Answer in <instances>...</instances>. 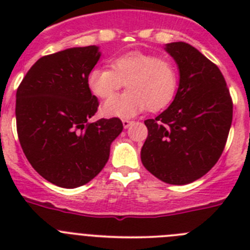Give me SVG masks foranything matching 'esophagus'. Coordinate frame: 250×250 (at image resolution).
<instances>
[{"label": "esophagus", "mask_w": 250, "mask_h": 250, "mask_svg": "<svg viewBox=\"0 0 250 250\" xmlns=\"http://www.w3.org/2000/svg\"><path fill=\"white\" fill-rule=\"evenodd\" d=\"M131 124H132L131 120H127V119H124V120H123V125H124V127H125V129H126V127H129Z\"/></svg>", "instance_id": "obj_1"}]
</instances>
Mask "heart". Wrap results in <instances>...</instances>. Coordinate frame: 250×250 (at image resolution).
Masks as SVG:
<instances>
[{"instance_id":"b5f03b06","label":"heart","mask_w":250,"mask_h":250,"mask_svg":"<svg viewBox=\"0 0 250 250\" xmlns=\"http://www.w3.org/2000/svg\"><path fill=\"white\" fill-rule=\"evenodd\" d=\"M125 94L112 99L123 85ZM90 91L107 101L103 112L126 118L143 111H159L173 101L178 89V70L169 57L147 52H127L111 61V68L95 67L87 75Z\"/></svg>"}]
</instances>
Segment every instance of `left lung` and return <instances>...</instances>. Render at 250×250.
Masks as SVG:
<instances>
[{
	"label": "left lung",
	"mask_w": 250,
	"mask_h": 250,
	"mask_svg": "<svg viewBox=\"0 0 250 250\" xmlns=\"http://www.w3.org/2000/svg\"><path fill=\"white\" fill-rule=\"evenodd\" d=\"M165 48L178 63L180 83L171 105L144 121L147 138L141 163L161 182L184 185L219 160L233 120V100L219 67L195 47L171 42Z\"/></svg>",
	"instance_id": "8db88e82"
}]
</instances>
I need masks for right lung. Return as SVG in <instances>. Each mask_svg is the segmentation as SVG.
Instances as JSON below:
<instances>
[{
  "label": "right lung",
  "mask_w": 250,
  "mask_h": 250,
  "mask_svg": "<svg viewBox=\"0 0 250 250\" xmlns=\"http://www.w3.org/2000/svg\"><path fill=\"white\" fill-rule=\"evenodd\" d=\"M100 59L86 46L42 56L22 79L16 92L20 144L35 170L61 188L81 187L104 169L110 145L123 131L119 118L90 123L99 100L87 75Z\"/></svg>",
  "instance_id": "right-lung-1"
}]
</instances>
